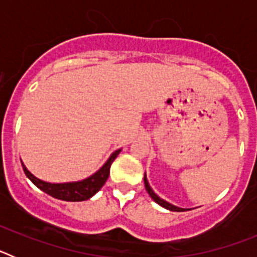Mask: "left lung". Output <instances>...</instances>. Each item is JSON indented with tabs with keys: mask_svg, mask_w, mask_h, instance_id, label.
<instances>
[{
	"mask_svg": "<svg viewBox=\"0 0 257 257\" xmlns=\"http://www.w3.org/2000/svg\"><path fill=\"white\" fill-rule=\"evenodd\" d=\"M144 185H145V189H147V192H148V194L151 196V198L153 199L156 203H158L160 206H162L163 208H166V210H170V211H176V212H183V211H187L188 208H181V207H178V206H174L171 205V203H169L167 201H165V199L161 198L160 196H157L156 193L153 192V189H152V187L149 185L148 183V179H147V174H144Z\"/></svg>",
	"mask_w": 257,
	"mask_h": 257,
	"instance_id": "8db88e82",
	"label": "left lung"
}]
</instances>
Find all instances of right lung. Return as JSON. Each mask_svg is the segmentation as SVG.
I'll use <instances>...</instances> for the list:
<instances>
[{
  "label": "right lung",
  "mask_w": 257,
  "mask_h": 257,
  "mask_svg": "<svg viewBox=\"0 0 257 257\" xmlns=\"http://www.w3.org/2000/svg\"><path fill=\"white\" fill-rule=\"evenodd\" d=\"M119 152H121V149H117L115 152H113L108 158V161L95 174H92L91 176H88V178L83 179V180L70 181V183H49V181L41 180V179L36 178L35 175L27 169L26 165L23 162L22 166L24 172H26L27 178L35 184L38 189H41L42 192H45L46 194L56 199H61V201L67 202H79L90 199L101 189V187L108 180L110 165L117 158Z\"/></svg>",
  "instance_id": "add662e5"
}]
</instances>
